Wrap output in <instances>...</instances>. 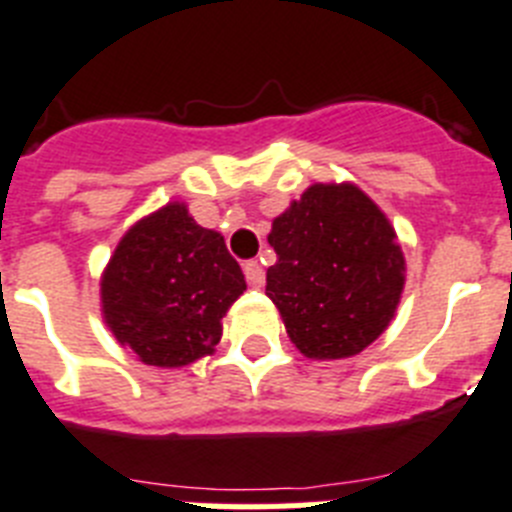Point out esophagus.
<instances>
[{
    "label": "esophagus",
    "mask_w": 512,
    "mask_h": 512,
    "mask_svg": "<svg viewBox=\"0 0 512 512\" xmlns=\"http://www.w3.org/2000/svg\"><path fill=\"white\" fill-rule=\"evenodd\" d=\"M244 278H247V283H250L252 288H262V283H265V270H262L260 262H244Z\"/></svg>",
    "instance_id": "esophagus-1"
}]
</instances>
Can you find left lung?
Listing matches in <instances>:
<instances>
[{
    "label": "left lung",
    "instance_id": "obj_1",
    "mask_svg": "<svg viewBox=\"0 0 512 512\" xmlns=\"http://www.w3.org/2000/svg\"><path fill=\"white\" fill-rule=\"evenodd\" d=\"M268 242L278 260L265 293L306 358H350L389 327L404 255L394 226L361 188L311 185L273 221Z\"/></svg>",
    "mask_w": 512,
    "mask_h": 512
}]
</instances>
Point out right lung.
Masks as SVG:
<instances>
[{
    "mask_svg": "<svg viewBox=\"0 0 512 512\" xmlns=\"http://www.w3.org/2000/svg\"><path fill=\"white\" fill-rule=\"evenodd\" d=\"M247 288L219 231L167 203L123 234L102 273V317L146 366L180 368L211 355L221 319Z\"/></svg>",
    "mask_w": 512,
    "mask_h": 512,
    "instance_id": "add662e5",
    "label": "right lung"
}]
</instances>
